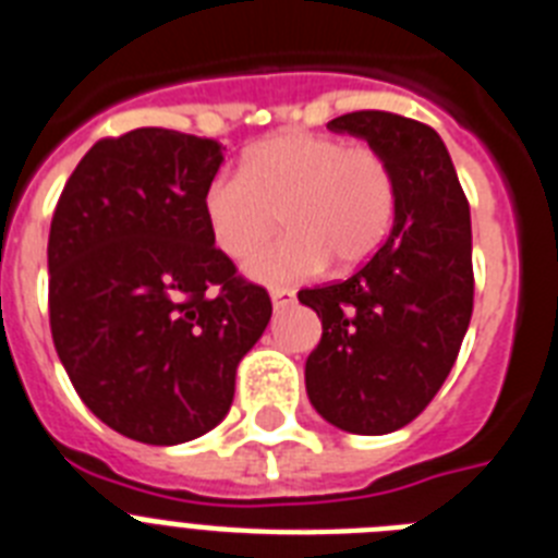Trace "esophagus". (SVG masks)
Segmentation results:
<instances>
[{
  "label": "esophagus",
  "mask_w": 558,
  "mask_h": 558,
  "mask_svg": "<svg viewBox=\"0 0 558 558\" xmlns=\"http://www.w3.org/2000/svg\"><path fill=\"white\" fill-rule=\"evenodd\" d=\"M270 299H274L276 311H282V307H290L293 302H296V293L288 288H274L270 290Z\"/></svg>",
  "instance_id": "1"
}]
</instances>
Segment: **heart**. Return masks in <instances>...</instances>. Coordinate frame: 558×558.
I'll return each instance as SVG.
<instances>
[{
    "mask_svg": "<svg viewBox=\"0 0 558 558\" xmlns=\"http://www.w3.org/2000/svg\"><path fill=\"white\" fill-rule=\"evenodd\" d=\"M202 214L216 247L245 262L276 225L282 242L251 274L265 282L302 279L365 265L396 219V179L371 145H344L330 133L284 131L247 147L239 173H216L202 191Z\"/></svg>",
    "mask_w": 558,
    "mask_h": 558,
    "instance_id": "obj_1",
    "label": "heart"
}]
</instances>
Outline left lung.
<instances>
[{
  "mask_svg": "<svg viewBox=\"0 0 558 558\" xmlns=\"http://www.w3.org/2000/svg\"><path fill=\"white\" fill-rule=\"evenodd\" d=\"M328 128L362 136L388 159L396 219L388 242L351 279L299 290L322 319L305 365L307 396L348 434H393L439 393L471 325V207L430 124L356 110Z\"/></svg>",
  "mask_w": 558,
  "mask_h": 558,
  "instance_id": "left-lung-1",
  "label": "left lung"
}]
</instances>
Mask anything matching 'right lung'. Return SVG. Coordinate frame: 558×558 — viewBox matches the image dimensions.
I'll return each mask as SVG.
<instances>
[{
	"label": "right lung",
	"instance_id": "1",
	"mask_svg": "<svg viewBox=\"0 0 558 558\" xmlns=\"http://www.w3.org/2000/svg\"><path fill=\"white\" fill-rule=\"evenodd\" d=\"M222 145L165 128L99 140L48 239L50 333L82 402L145 445L228 416L236 367L270 322L268 290L214 245L202 191Z\"/></svg>",
	"mask_w": 558,
	"mask_h": 558
}]
</instances>
